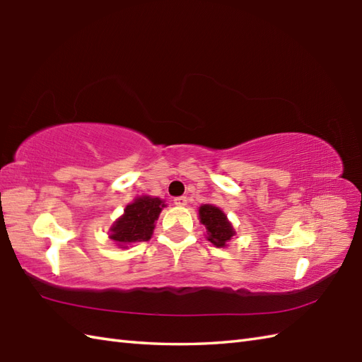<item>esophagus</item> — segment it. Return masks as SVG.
Listing matches in <instances>:
<instances>
[{"mask_svg":"<svg viewBox=\"0 0 362 362\" xmlns=\"http://www.w3.org/2000/svg\"><path fill=\"white\" fill-rule=\"evenodd\" d=\"M187 204H188V199L185 196H179L174 199V205H177V206H185Z\"/></svg>","mask_w":362,"mask_h":362,"instance_id":"obj_1","label":"esophagus"}]
</instances>
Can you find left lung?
<instances>
[{"label": "left lung", "mask_w": 362, "mask_h": 362, "mask_svg": "<svg viewBox=\"0 0 362 362\" xmlns=\"http://www.w3.org/2000/svg\"><path fill=\"white\" fill-rule=\"evenodd\" d=\"M199 221L205 226V238L214 247H227L230 240L236 235L227 214L213 204H202L199 206Z\"/></svg>", "instance_id": "1"}]
</instances>
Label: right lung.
I'll return each mask as SVG.
<instances>
[{
    "instance_id": "right-lung-1",
    "label": "right lung",
    "mask_w": 362,
    "mask_h": 362,
    "mask_svg": "<svg viewBox=\"0 0 362 362\" xmlns=\"http://www.w3.org/2000/svg\"><path fill=\"white\" fill-rule=\"evenodd\" d=\"M166 206L163 199L153 196H138L126 205L124 213L109 228V240L119 249L149 241L156 228L161 210Z\"/></svg>"
}]
</instances>
